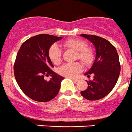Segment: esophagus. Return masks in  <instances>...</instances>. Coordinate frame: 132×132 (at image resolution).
I'll use <instances>...</instances> for the list:
<instances>
[{
    "mask_svg": "<svg viewBox=\"0 0 132 132\" xmlns=\"http://www.w3.org/2000/svg\"><path fill=\"white\" fill-rule=\"evenodd\" d=\"M71 78V80H73V81H75V82H78V79L74 78Z\"/></svg>",
    "mask_w": 132,
    "mask_h": 132,
    "instance_id": "34e87169",
    "label": "esophagus"
}]
</instances>
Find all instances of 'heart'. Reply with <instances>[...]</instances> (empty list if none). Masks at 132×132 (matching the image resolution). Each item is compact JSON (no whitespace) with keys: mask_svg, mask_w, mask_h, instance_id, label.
<instances>
[{"mask_svg":"<svg viewBox=\"0 0 132 132\" xmlns=\"http://www.w3.org/2000/svg\"><path fill=\"white\" fill-rule=\"evenodd\" d=\"M64 46L77 52V57L85 65H89L94 60L93 51L87 47L86 41L79 39H71L63 43ZM48 56L54 64H59L61 61V50L56 43L53 44L48 51ZM81 71V65L79 63H67L59 67L60 75L67 77H74Z\"/></svg>","mask_w":132,"mask_h":132,"instance_id":"obj_1","label":"heart"}]
</instances>
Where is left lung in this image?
I'll return each mask as SVG.
<instances>
[{"label": "left lung", "mask_w": 132, "mask_h": 132, "mask_svg": "<svg viewBox=\"0 0 132 132\" xmlns=\"http://www.w3.org/2000/svg\"><path fill=\"white\" fill-rule=\"evenodd\" d=\"M80 36L91 41L96 51L92 67L84 74L88 78L93 75V80L87 81L88 87L81 91V95L89 100H97L108 95L117 84L120 71L119 55L115 46L106 39L93 35Z\"/></svg>", "instance_id": "left-lung-1"}]
</instances>
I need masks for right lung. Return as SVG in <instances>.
Instances as JSON below:
<instances>
[{"label":"right lung","instance_id":"add662e5","mask_svg":"<svg viewBox=\"0 0 132 132\" xmlns=\"http://www.w3.org/2000/svg\"><path fill=\"white\" fill-rule=\"evenodd\" d=\"M62 37L39 34L30 37L22 44L16 57L14 75L22 92L34 100L41 102L53 99L58 93L64 78L52 70L48 56L49 48ZM51 76L49 81L45 76Z\"/></svg>","mask_w":132,"mask_h":132}]
</instances>
